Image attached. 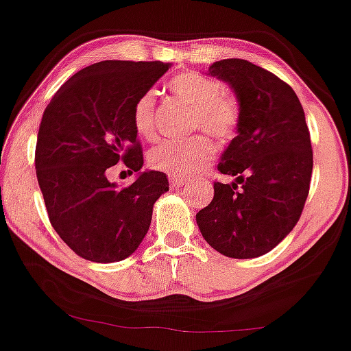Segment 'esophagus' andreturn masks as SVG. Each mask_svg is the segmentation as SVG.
<instances>
[{"instance_id":"34e87169","label":"esophagus","mask_w":351,"mask_h":351,"mask_svg":"<svg viewBox=\"0 0 351 351\" xmlns=\"http://www.w3.org/2000/svg\"><path fill=\"white\" fill-rule=\"evenodd\" d=\"M170 186L173 189L181 188V186H189V180L180 178V176H173V178H170Z\"/></svg>"}]
</instances>
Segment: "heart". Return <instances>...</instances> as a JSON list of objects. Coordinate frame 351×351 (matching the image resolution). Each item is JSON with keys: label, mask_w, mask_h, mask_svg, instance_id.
Instances as JSON below:
<instances>
[{"label": "heart", "mask_w": 351, "mask_h": 351, "mask_svg": "<svg viewBox=\"0 0 351 351\" xmlns=\"http://www.w3.org/2000/svg\"><path fill=\"white\" fill-rule=\"evenodd\" d=\"M167 88L173 98L191 108L189 128L206 130L222 142L237 135L242 122V106L237 96L223 90L219 80L196 71H184L173 77ZM155 104L154 91H143L132 104L134 129L147 141L157 135ZM213 155L214 145L210 138L197 134L184 141L160 143L149 154V163L154 170L184 178L202 170Z\"/></svg>", "instance_id": "obj_1"}]
</instances>
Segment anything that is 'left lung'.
I'll list each match as a JSON object with an SVG mask.
<instances>
[{
	"label": "left lung",
	"mask_w": 351,
	"mask_h": 351,
	"mask_svg": "<svg viewBox=\"0 0 351 351\" xmlns=\"http://www.w3.org/2000/svg\"><path fill=\"white\" fill-rule=\"evenodd\" d=\"M208 75L230 84L242 122L217 165L235 181L214 183L213 201L196 222L214 250L229 258H256L294 229L306 204L312 175L306 116L293 88L252 62H214Z\"/></svg>",
	"instance_id": "obj_1"
}]
</instances>
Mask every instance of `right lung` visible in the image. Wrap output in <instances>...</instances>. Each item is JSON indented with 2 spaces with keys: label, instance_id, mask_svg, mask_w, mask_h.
Segmentation results:
<instances>
[{
  "label": "right lung",
  "instance_id": "add662e5",
  "mask_svg": "<svg viewBox=\"0 0 351 351\" xmlns=\"http://www.w3.org/2000/svg\"><path fill=\"white\" fill-rule=\"evenodd\" d=\"M163 62L104 60L75 73L42 116L36 173L50 223L84 260L114 263L137 250L155 201L168 191L162 171H141L142 147L132 104L170 69ZM122 159L138 171L132 185L107 180Z\"/></svg>",
  "mask_w": 351,
  "mask_h": 351
}]
</instances>
